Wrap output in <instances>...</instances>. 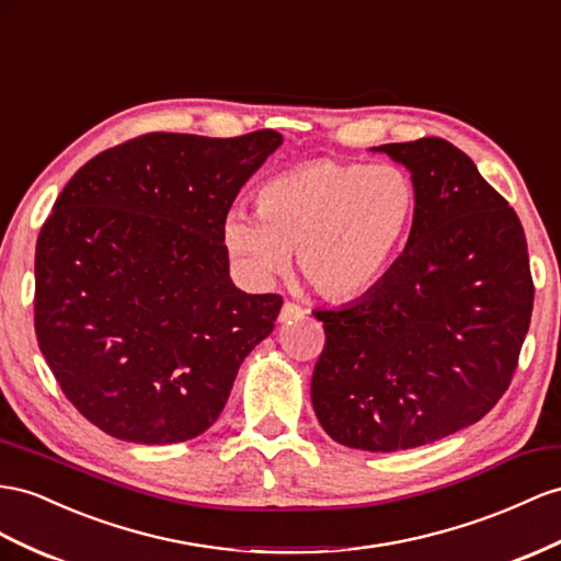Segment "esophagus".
Here are the masks:
<instances>
[{
  "label": "esophagus",
  "mask_w": 561,
  "mask_h": 561,
  "mask_svg": "<svg viewBox=\"0 0 561 561\" xmlns=\"http://www.w3.org/2000/svg\"><path fill=\"white\" fill-rule=\"evenodd\" d=\"M304 314H306L304 308H300L298 304H291V300H286L279 310V322H291L296 318H304Z\"/></svg>",
  "instance_id": "obj_1"
}]
</instances>
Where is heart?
<instances>
[{"instance_id":"b5f03b06","label":"heart","mask_w":561,"mask_h":561,"mask_svg":"<svg viewBox=\"0 0 561 561\" xmlns=\"http://www.w3.org/2000/svg\"><path fill=\"white\" fill-rule=\"evenodd\" d=\"M420 194L393 163L312 161L267 180L255 213L237 208L222 239L255 282L289 267L329 300L363 296L386 277L417 222Z\"/></svg>"}]
</instances>
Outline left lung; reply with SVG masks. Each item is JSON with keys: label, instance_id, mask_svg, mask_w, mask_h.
Segmentation results:
<instances>
[{"label": "left lung", "instance_id": "obj_1", "mask_svg": "<svg viewBox=\"0 0 561 561\" xmlns=\"http://www.w3.org/2000/svg\"><path fill=\"white\" fill-rule=\"evenodd\" d=\"M371 151L410 170L417 222L375 289L312 312L327 341L310 396L336 443L396 453L493 410L519 363L534 279L519 218L465 151L440 137Z\"/></svg>", "mask_w": 561, "mask_h": 561}]
</instances>
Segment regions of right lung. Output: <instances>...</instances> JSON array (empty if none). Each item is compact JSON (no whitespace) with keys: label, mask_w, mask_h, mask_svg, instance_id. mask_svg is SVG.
<instances>
[{"label":"right lung","mask_w":561,"mask_h":561,"mask_svg":"<svg viewBox=\"0 0 561 561\" xmlns=\"http://www.w3.org/2000/svg\"><path fill=\"white\" fill-rule=\"evenodd\" d=\"M282 135L151 133L64 186L35 251V332L66 398L108 436L165 445L220 417L277 294L229 277L222 227Z\"/></svg>","instance_id":"add662e5"}]
</instances>
